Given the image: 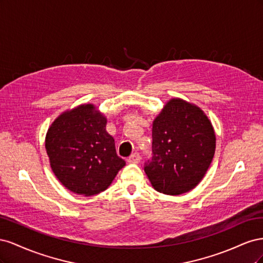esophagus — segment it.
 Wrapping results in <instances>:
<instances>
[{
	"label": "esophagus",
	"mask_w": 263,
	"mask_h": 263,
	"mask_svg": "<svg viewBox=\"0 0 263 263\" xmlns=\"http://www.w3.org/2000/svg\"><path fill=\"white\" fill-rule=\"evenodd\" d=\"M140 155L138 153H134L132 154L128 159H127V161H128L129 163H138L140 161Z\"/></svg>",
	"instance_id": "obj_1"
}]
</instances>
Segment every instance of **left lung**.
I'll list each match as a JSON object with an SVG mask.
<instances>
[{"instance_id":"left-lung-1","label":"left lung","mask_w":263,"mask_h":263,"mask_svg":"<svg viewBox=\"0 0 263 263\" xmlns=\"http://www.w3.org/2000/svg\"><path fill=\"white\" fill-rule=\"evenodd\" d=\"M216 146L214 128L203 110L172 99L153 124V157L145 172L158 192L179 195L201 182Z\"/></svg>"}]
</instances>
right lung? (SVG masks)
<instances>
[{
	"label": "right lung",
	"mask_w": 263,
	"mask_h": 263,
	"mask_svg": "<svg viewBox=\"0 0 263 263\" xmlns=\"http://www.w3.org/2000/svg\"><path fill=\"white\" fill-rule=\"evenodd\" d=\"M105 127L106 118L86 104L61 114L47 132L51 169L71 192L85 196L103 192L126 164Z\"/></svg>",
	"instance_id": "right-lung-1"
}]
</instances>
